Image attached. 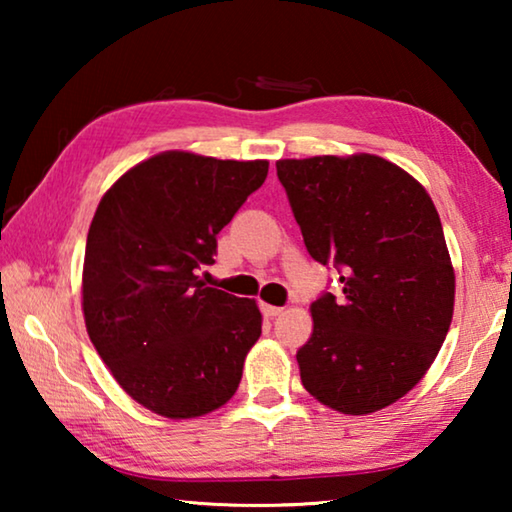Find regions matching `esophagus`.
Returning <instances> with one entry per match:
<instances>
[{
	"mask_svg": "<svg viewBox=\"0 0 512 512\" xmlns=\"http://www.w3.org/2000/svg\"><path fill=\"white\" fill-rule=\"evenodd\" d=\"M282 307H275V305H266V302H262V314L266 316V318H275V316H280L282 314Z\"/></svg>",
	"mask_w": 512,
	"mask_h": 512,
	"instance_id": "obj_1",
	"label": "esophagus"
}]
</instances>
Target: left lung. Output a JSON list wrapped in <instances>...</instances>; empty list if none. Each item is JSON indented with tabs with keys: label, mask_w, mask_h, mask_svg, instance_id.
<instances>
[{
	"label": "left lung",
	"mask_w": 512,
	"mask_h": 512,
	"mask_svg": "<svg viewBox=\"0 0 512 512\" xmlns=\"http://www.w3.org/2000/svg\"><path fill=\"white\" fill-rule=\"evenodd\" d=\"M309 255L341 271L343 296L311 302L300 381L320 404L368 415L427 375L454 316L456 277L431 196L372 153L277 160Z\"/></svg>",
	"instance_id": "obj_1"
}]
</instances>
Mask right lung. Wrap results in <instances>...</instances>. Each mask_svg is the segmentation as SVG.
Listing matches in <instances>:
<instances>
[{
	"label": "right lung",
	"mask_w": 512,
	"mask_h": 512,
	"mask_svg": "<svg viewBox=\"0 0 512 512\" xmlns=\"http://www.w3.org/2000/svg\"><path fill=\"white\" fill-rule=\"evenodd\" d=\"M266 160L162 151L99 201L83 259V318L117 384L144 409L192 420L237 393L262 334L255 300L207 287L216 235L262 187Z\"/></svg>",
	"instance_id": "add662e5"
}]
</instances>
